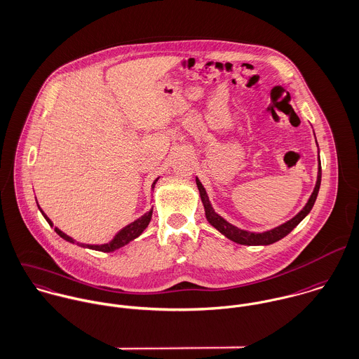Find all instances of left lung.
Wrapping results in <instances>:
<instances>
[{
    "label": "left lung",
    "mask_w": 359,
    "mask_h": 359,
    "mask_svg": "<svg viewBox=\"0 0 359 359\" xmlns=\"http://www.w3.org/2000/svg\"><path fill=\"white\" fill-rule=\"evenodd\" d=\"M320 162V161H319ZM320 179H322V168L319 165V170H318V180H316V186L313 189V193L311 194L306 205L302 208L301 212H298V215L294 216L292 219H290L286 223H283L282 226L279 227H275L269 231H264V233H250V231H245V230H241V229H237L236 226L230 224L229 222H226L222 216L217 215L211 203H210V198L207 196V191L204 189V186L201 184V182L198 179H196L197 182V187L200 190V196H201V200H203V204H204V208H205V215L208 222L217 229L223 236H226L227 238H230L231 241L234 243H238V244H243V245H269L272 243H276L279 240H282L283 237H286L287 234L305 217V216L309 214V211L312 210L315 201H316V197H318V193H319V187H320Z\"/></svg>",
    "instance_id": "obj_1"
}]
</instances>
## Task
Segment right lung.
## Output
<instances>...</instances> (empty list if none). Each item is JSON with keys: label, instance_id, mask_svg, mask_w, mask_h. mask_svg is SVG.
I'll return each mask as SVG.
<instances>
[{"label": "right lung", "instance_id": "obj_1", "mask_svg": "<svg viewBox=\"0 0 359 359\" xmlns=\"http://www.w3.org/2000/svg\"><path fill=\"white\" fill-rule=\"evenodd\" d=\"M158 180V179H156ZM156 180L152 183V190H154V187H155V183H156ZM41 211V210H40ZM41 214L43 216L47 219V222L53 226V222L50 220V217L46 215L43 211H41ZM151 216H152V210L151 211H148L145 215L142 216V217H139L137 220H135V222H132L130 224H128L126 227H123L109 243H107V244H101V245H91V244H79V243H76V244H79V245H81V247H86V248H90V250H95V251H102V252H111V251H115V250H118V248H121V247H123V245H126L129 241H132V240H135L136 237H139L142 233L144 231V229L148 226V223H149V220H151ZM55 231L64 238V240H67V241H69V243H74V240H73L72 237H69V236H67L64 231H61L60 229H57L55 227Z\"/></svg>", "mask_w": 359, "mask_h": 359}]
</instances>
